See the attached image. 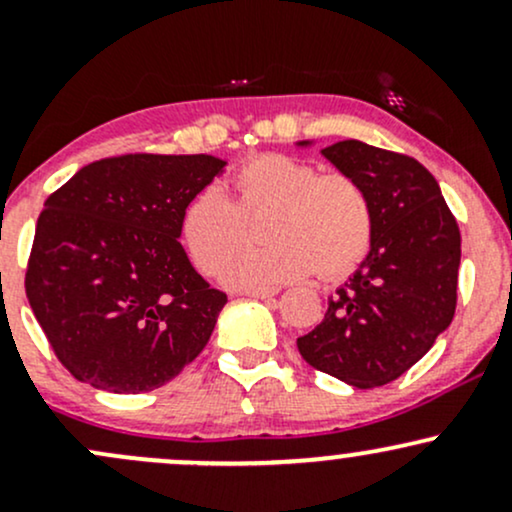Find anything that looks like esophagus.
<instances>
[{
    "instance_id": "esophagus-1",
    "label": "esophagus",
    "mask_w": 512,
    "mask_h": 512,
    "mask_svg": "<svg viewBox=\"0 0 512 512\" xmlns=\"http://www.w3.org/2000/svg\"><path fill=\"white\" fill-rule=\"evenodd\" d=\"M245 296H252V298H260V301H272V298L276 296L274 289H248L243 291Z\"/></svg>"
}]
</instances>
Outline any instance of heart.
<instances>
[{"label": "heart", "mask_w": 512, "mask_h": 512, "mask_svg": "<svg viewBox=\"0 0 512 512\" xmlns=\"http://www.w3.org/2000/svg\"><path fill=\"white\" fill-rule=\"evenodd\" d=\"M236 202L219 185L187 199L180 233L192 262L216 272L242 242L245 215L270 209L263 232L267 246L244 249L221 269L233 289H262L293 281L315 269L320 279H339L361 264L373 240L368 195L344 173H317L313 163L286 154L250 158L233 173Z\"/></svg>", "instance_id": "b5f03b06"}]
</instances>
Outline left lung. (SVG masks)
Masks as SVG:
<instances>
[{
  "instance_id": "left-lung-1",
  "label": "left lung",
  "mask_w": 512,
  "mask_h": 512,
  "mask_svg": "<svg viewBox=\"0 0 512 512\" xmlns=\"http://www.w3.org/2000/svg\"><path fill=\"white\" fill-rule=\"evenodd\" d=\"M320 154L368 195L373 240L366 260L330 298L325 320L298 337V351L322 373L370 390L407 373L450 327L460 228L436 178L416 158L358 139Z\"/></svg>"
}]
</instances>
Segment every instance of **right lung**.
Instances as JSON below:
<instances>
[{"label": "right lung", "instance_id": "obj_1", "mask_svg": "<svg viewBox=\"0 0 512 512\" xmlns=\"http://www.w3.org/2000/svg\"><path fill=\"white\" fill-rule=\"evenodd\" d=\"M226 166L209 154L103 158L48 197L26 296L76 380L139 395L180 375L207 346L228 298L187 260L180 216Z\"/></svg>", "mask_w": 512, "mask_h": 512}]
</instances>
